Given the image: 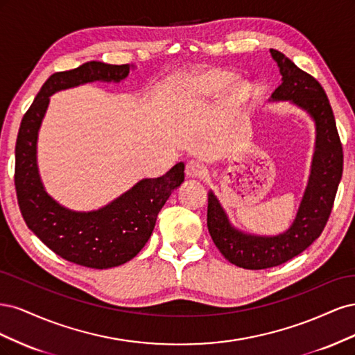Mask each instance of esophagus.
Here are the masks:
<instances>
[{
	"instance_id": "34e87169",
	"label": "esophagus",
	"mask_w": 355,
	"mask_h": 355,
	"mask_svg": "<svg viewBox=\"0 0 355 355\" xmlns=\"http://www.w3.org/2000/svg\"><path fill=\"white\" fill-rule=\"evenodd\" d=\"M185 173H187L188 178L202 179V178H206V175H207V168L204 167V164L200 163V161L191 159V161H188V163H187Z\"/></svg>"
}]
</instances>
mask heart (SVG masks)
<instances>
[{"instance_id":"obj_1","label":"heart","mask_w":355,"mask_h":355,"mask_svg":"<svg viewBox=\"0 0 355 355\" xmlns=\"http://www.w3.org/2000/svg\"><path fill=\"white\" fill-rule=\"evenodd\" d=\"M231 73L222 69H210L206 72L198 73L197 77L192 81L194 89L204 94H214L219 93L222 89L227 87L231 81ZM247 94V89L243 83H234L231 84L227 90V101L231 105L239 106L244 101Z\"/></svg>"}]
</instances>
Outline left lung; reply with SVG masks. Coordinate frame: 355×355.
Returning a JSON list of instances; mask_svg holds the SVG:
<instances>
[{
	"label": "left lung",
	"mask_w": 355,
	"mask_h": 355,
	"mask_svg": "<svg viewBox=\"0 0 355 355\" xmlns=\"http://www.w3.org/2000/svg\"><path fill=\"white\" fill-rule=\"evenodd\" d=\"M283 83L272 93V101H290L306 111L315 123V153L308 187L296 218L286 232L275 237L244 234L235 230L219 200L209 192L207 228L213 243L231 263L245 270H265L282 265L302 253L323 232L335 202L342 178L343 153L327 94L321 84L271 49Z\"/></svg>",
	"instance_id": "left-lung-1"
}]
</instances>
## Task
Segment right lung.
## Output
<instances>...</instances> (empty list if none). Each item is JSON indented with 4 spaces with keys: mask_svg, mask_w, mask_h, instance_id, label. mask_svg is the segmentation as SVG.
Returning a JSON list of instances; mask_svg holds the SVG:
<instances>
[{
    "mask_svg": "<svg viewBox=\"0 0 355 355\" xmlns=\"http://www.w3.org/2000/svg\"><path fill=\"white\" fill-rule=\"evenodd\" d=\"M128 72L130 65L92 60L53 73L24 115L16 141L15 185L28 228L63 259L96 270L123 265L144 249L159 210L184 182L185 164L178 163L159 178L142 179L99 210L73 211L60 206L42 187L37 139L53 93L93 81L120 83Z\"/></svg>",
    "mask_w": 355,
    "mask_h": 355,
    "instance_id": "right-lung-1",
    "label": "right lung"
}]
</instances>
